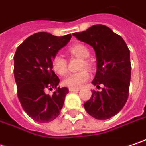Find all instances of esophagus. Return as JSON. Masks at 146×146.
<instances>
[{"label":"esophagus","mask_w":146,"mask_h":146,"mask_svg":"<svg viewBox=\"0 0 146 146\" xmlns=\"http://www.w3.org/2000/svg\"><path fill=\"white\" fill-rule=\"evenodd\" d=\"M68 90L70 92H76V91H79V88H69Z\"/></svg>","instance_id":"1"}]
</instances>
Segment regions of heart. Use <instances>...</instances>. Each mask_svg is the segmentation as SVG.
I'll use <instances>...</instances> for the list:
<instances>
[{"mask_svg":"<svg viewBox=\"0 0 146 146\" xmlns=\"http://www.w3.org/2000/svg\"><path fill=\"white\" fill-rule=\"evenodd\" d=\"M70 54L81 58V68H91L92 64L88 58L90 55V51L88 47L82 44L77 43L73 44L68 48ZM52 67L56 73L60 76H64L68 73V63L64 57L57 54L54 57L52 60ZM90 78V73L87 70H82L78 73H70L63 80V84L72 88H80L84 85V83Z\"/></svg>","mask_w":146,"mask_h":146,"instance_id":"b5f03b06","label":"heart"}]
</instances>
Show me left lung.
Masks as SVG:
<instances>
[{"label": "left lung", "instance_id": "8db88e82", "mask_svg": "<svg viewBox=\"0 0 146 146\" xmlns=\"http://www.w3.org/2000/svg\"><path fill=\"white\" fill-rule=\"evenodd\" d=\"M73 35L94 48L98 68L92 84L104 86L101 92L92 90L83 107L95 119H109L123 108L129 96L130 50L124 39L103 25H92Z\"/></svg>", "mask_w": 146, "mask_h": 146}]
</instances>
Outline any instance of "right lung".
<instances>
[{"label":"right lung","mask_w":146,"mask_h":146,"mask_svg":"<svg viewBox=\"0 0 146 146\" xmlns=\"http://www.w3.org/2000/svg\"><path fill=\"white\" fill-rule=\"evenodd\" d=\"M71 38V34L58 37L38 32L28 37L15 51L14 76L17 97L24 111L35 121H52L63 108L68 89L56 88L59 78L52 70V60ZM54 87L56 91L53 95L45 93Z\"/></svg>","instance_id":"right-lung-1"}]
</instances>
